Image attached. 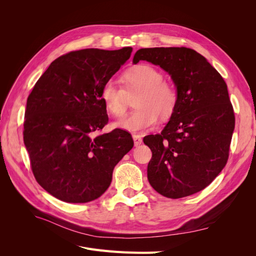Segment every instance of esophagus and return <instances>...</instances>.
Returning a JSON list of instances; mask_svg holds the SVG:
<instances>
[{
	"label": "esophagus",
	"instance_id": "34e87169",
	"mask_svg": "<svg viewBox=\"0 0 256 256\" xmlns=\"http://www.w3.org/2000/svg\"><path fill=\"white\" fill-rule=\"evenodd\" d=\"M132 138H134V146H136V147L140 146L142 144V142H143L142 138L138 136V134H134Z\"/></svg>",
	"mask_w": 256,
	"mask_h": 256
}]
</instances>
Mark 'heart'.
Listing matches in <instances>:
<instances>
[{
    "instance_id": "b5f03b06",
    "label": "heart",
    "mask_w": 256,
    "mask_h": 256,
    "mask_svg": "<svg viewBox=\"0 0 256 256\" xmlns=\"http://www.w3.org/2000/svg\"><path fill=\"white\" fill-rule=\"evenodd\" d=\"M122 81L127 92L138 90L134 99V109L125 118L115 122L118 128L136 132L152 127L157 120H168L177 104V92L171 84L164 81V74L150 64H138L122 74ZM100 98L106 111L114 118H120L126 112L127 95L113 80L104 83Z\"/></svg>"
}]
</instances>
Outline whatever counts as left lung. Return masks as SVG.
<instances>
[{"mask_svg": "<svg viewBox=\"0 0 256 256\" xmlns=\"http://www.w3.org/2000/svg\"><path fill=\"white\" fill-rule=\"evenodd\" d=\"M140 60L166 72L177 92L176 108L161 134L143 140L152 152L147 178L168 198L194 194L220 174L228 158L235 116L226 83L189 48L140 49L132 63Z\"/></svg>", "mask_w": 256, "mask_h": 256, "instance_id": "8db88e82", "label": "left lung"}]
</instances>
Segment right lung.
<instances>
[{"label": "right lung", "instance_id": "obj_1", "mask_svg": "<svg viewBox=\"0 0 256 256\" xmlns=\"http://www.w3.org/2000/svg\"><path fill=\"white\" fill-rule=\"evenodd\" d=\"M131 52L125 47L67 53L52 62L28 98L23 141L33 174L63 202L102 196L114 166L134 147L125 130L96 136L109 120L100 90Z\"/></svg>", "mask_w": 256, "mask_h": 256}]
</instances>
